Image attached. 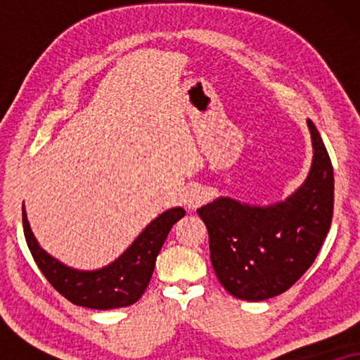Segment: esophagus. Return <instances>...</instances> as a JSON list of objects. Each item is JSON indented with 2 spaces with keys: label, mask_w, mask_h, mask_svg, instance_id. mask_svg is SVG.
Instances as JSON below:
<instances>
[{
  "label": "esophagus",
  "mask_w": 360,
  "mask_h": 360,
  "mask_svg": "<svg viewBox=\"0 0 360 360\" xmlns=\"http://www.w3.org/2000/svg\"><path fill=\"white\" fill-rule=\"evenodd\" d=\"M205 200H206L205 190L201 188V186L195 185V186H190V188L186 190L185 200H184V201H185L186 208H188V210H195L196 206H200L201 203H205Z\"/></svg>",
  "instance_id": "esophagus-1"
}]
</instances>
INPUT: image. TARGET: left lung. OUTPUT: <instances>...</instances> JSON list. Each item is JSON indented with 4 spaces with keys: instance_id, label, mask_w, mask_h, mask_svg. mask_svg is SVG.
I'll list each match as a JSON object with an SVG mask.
<instances>
[{
    "instance_id": "obj_1",
    "label": "left lung",
    "mask_w": 360,
    "mask_h": 360,
    "mask_svg": "<svg viewBox=\"0 0 360 360\" xmlns=\"http://www.w3.org/2000/svg\"><path fill=\"white\" fill-rule=\"evenodd\" d=\"M307 124L313 160L292 195L265 206L219 196L196 210L208 229L216 277L239 300L262 302L292 287L314 262L331 226V159L316 126Z\"/></svg>"
}]
</instances>
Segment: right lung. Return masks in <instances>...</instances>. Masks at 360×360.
<instances>
[{
    "label": "right lung",
    "mask_w": 360,
    "mask_h": 360,
    "mask_svg": "<svg viewBox=\"0 0 360 360\" xmlns=\"http://www.w3.org/2000/svg\"><path fill=\"white\" fill-rule=\"evenodd\" d=\"M185 216L180 206L170 208L152 219L132 244L111 264L95 270L68 267L41 248L29 226L22 206V228L37 267L49 283L68 302L91 309L131 307L146 292L155 267V259L172 226Z\"/></svg>",
    "instance_id": "obj_1"
}]
</instances>
